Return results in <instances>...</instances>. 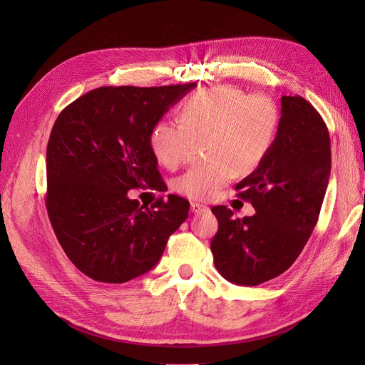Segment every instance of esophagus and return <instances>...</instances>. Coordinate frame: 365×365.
<instances>
[{
	"label": "esophagus",
	"mask_w": 365,
	"mask_h": 365,
	"mask_svg": "<svg viewBox=\"0 0 365 365\" xmlns=\"http://www.w3.org/2000/svg\"><path fill=\"white\" fill-rule=\"evenodd\" d=\"M190 210L193 213H201V212H208V207L202 205V204H197V202H192Z\"/></svg>",
	"instance_id": "obj_1"
}]
</instances>
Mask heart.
<instances>
[{
    "label": "heart",
    "mask_w": 365,
    "mask_h": 365,
    "mask_svg": "<svg viewBox=\"0 0 365 365\" xmlns=\"http://www.w3.org/2000/svg\"><path fill=\"white\" fill-rule=\"evenodd\" d=\"M180 121L161 120L152 128V152L175 170L190 160L196 141L205 143L208 163L176 180V190L190 200H210L235 178L256 170L277 135L280 111L267 94H248L217 85L192 94L180 108Z\"/></svg>",
    "instance_id": "1"
}]
</instances>
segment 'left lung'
<instances>
[{"mask_svg": "<svg viewBox=\"0 0 365 365\" xmlns=\"http://www.w3.org/2000/svg\"><path fill=\"white\" fill-rule=\"evenodd\" d=\"M330 164L322 115L303 97L283 96L269 153L236 185L237 196L251 202L256 215L235 219L225 205L212 208L219 224L212 252L225 280L257 286L291 268L317 225Z\"/></svg>", "mask_w": 365, "mask_h": 365, "instance_id": "obj_1", "label": "left lung"}]
</instances>
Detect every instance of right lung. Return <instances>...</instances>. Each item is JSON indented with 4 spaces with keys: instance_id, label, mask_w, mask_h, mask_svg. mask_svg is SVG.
Listing matches in <instances>:
<instances>
[{
    "instance_id": "obj_1",
    "label": "right lung",
    "mask_w": 365,
    "mask_h": 365,
    "mask_svg": "<svg viewBox=\"0 0 365 365\" xmlns=\"http://www.w3.org/2000/svg\"><path fill=\"white\" fill-rule=\"evenodd\" d=\"M195 86L96 88L54 121L47 146V212L65 254L90 279L125 283L146 274L189 216L190 204L181 196L158 197L148 207L128 192L168 189L149 135Z\"/></svg>"
}]
</instances>
